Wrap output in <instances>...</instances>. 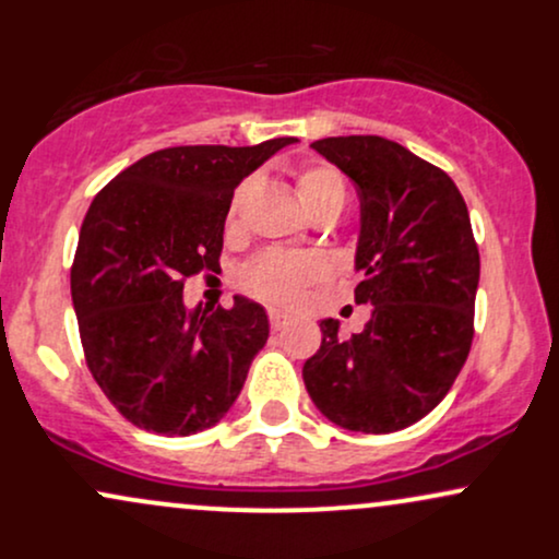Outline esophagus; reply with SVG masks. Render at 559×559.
Here are the masks:
<instances>
[{
	"mask_svg": "<svg viewBox=\"0 0 559 559\" xmlns=\"http://www.w3.org/2000/svg\"><path fill=\"white\" fill-rule=\"evenodd\" d=\"M267 318H271V329L273 331H281L288 323V316H284L281 310H271V312H267Z\"/></svg>",
	"mask_w": 559,
	"mask_h": 559,
	"instance_id": "34e87169",
	"label": "esophagus"
}]
</instances>
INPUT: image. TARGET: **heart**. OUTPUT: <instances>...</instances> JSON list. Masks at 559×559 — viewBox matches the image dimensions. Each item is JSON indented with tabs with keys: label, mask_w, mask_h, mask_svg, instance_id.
I'll use <instances>...</instances> for the list:
<instances>
[{
	"label": "heart",
	"mask_w": 559,
	"mask_h": 559,
	"mask_svg": "<svg viewBox=\"0 0 559 559\" xmlns=\"http://www.w3.org/2000/svg\"><path fill=\"white\" fill-rule=\"evenodd\" d=\"M297 194L307 213H318V210L331 207V204H344V181L331 165H307L297 173ZM249 197V183H241L234 191L228 202L226 228L234 234L239 228L243 202ZM329 278V262L316 252H288V249H267L260 252L243 265L241 286L252 297L271 305L292 307L301 301L305 292L310 286L323 284Z\"/></svg>",
	"instance_id": "1"
}]
</instances>
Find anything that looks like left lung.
Masks as SVG:
<instances>
[{"mask_svg": "<svg viewBox=\"0 0 559 559\" xmlns=\"http://www.w3.org/2000/svg\"><path fill=\"white\" fill-rule=\"evenodd\" d=\"M312 150L360 191L355 301L373 316L352 338L338 336V320L320 323L305 386L336 426L402 431L444 400L476 333L480 258L467 204L444 170L396 141L331 136Z\"/></svg>", "mask_w": 559, "mask_h": 559, "instance_id": "obj_1", "label": "left lung"}]
</instances>
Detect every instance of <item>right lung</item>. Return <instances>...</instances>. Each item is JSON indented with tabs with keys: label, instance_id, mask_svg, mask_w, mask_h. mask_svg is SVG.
Masks as SVG:
<instances>
[{
	"label": "right lung",
	"instance_id": "right-lung-1",
	"mask_svg": "<svg viewBox=\"0 0 559 559\" xmlns=\"http://www.w3.org/2000/svg\"><path fill=\"white\" fill-rule=\"evenodd\" d=\"M292 136L254 146H168L112 178L81 223L70 294L83 357L126 420L189 436L236 402L267 342L254 301L186 312L183 284L221 271L228 202Z\"/></svg>",
	"mask_w": 559,
	"mask_h": 559
}]
</instances>
